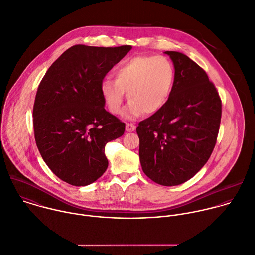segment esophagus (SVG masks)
Masks as SVG:
<instances>
[{"label":"esophagus","mask_w":255,"mask_h":255,"mask_svg":"<svg viewBox=\"0 0 255 255\" xmlns=\"http://www.w3.org/2000/svg\"><path fill=\"white\" fill-rule=\"evenodd\" d=\"M136 129V126L133 123H126V131L133 132Z\"/></svg>","instance_id":"1"}]
</instances>
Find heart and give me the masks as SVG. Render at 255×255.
<instances>
[{
    "label": "heart",
    "instance_id": "obj_1",
    "mask_svg": "<svg viewBox=\"0 0 255 255\" xmlns=\"http://www.w3.org/2000/svg\"><path fill=\"white\" fill-rule=\"evenodd\" d=\"M115 79L107 76L100 89L109 111L120 114L125 92L130 100L126 116L143 112L153 114L167 103L175 80L173 63L165 56L138 55L122 61L114 70Z\"/></svg>",
    "mask_w": 255,
    "mask_h": 255
}]
</instances>
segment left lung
<instances>
[{
  "instance_id": "left-lung-1",
  "label": "left lung",
  "mask_w": 255,
  "mask_h": 255,
  "mask_svg": "<svg viewBox=\"0 0 255 255\" xmlns=\"http://www.w3.org/2000/svg\"><path fill=\"white\" fill-rule=\"evenodd\" d=\"M175 67L171 95L159 111L136 129L145 175L167 187L193 178L217 143L222 100L206 71L186 54L165 51Z\"/></svg>"
}]
</instances>
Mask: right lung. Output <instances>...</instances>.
Returning <instances> with one entry per match:
<instances>
[{
  "label": "right lung",
  "mask_w": 255,
  "mask_h": 255,
  "mask_svg": "<svg viewBox=\"0 0 255 255\" xmlns=\"http://www.w3.org/2000/svg\"><path fill=\"white\" fill-rule=\"evenodd\" d=\"M131 48L73 45L38 85L32 110L35 143L51 172L69 185L99 179L108 167L105 145L124 134L125 123L104 109L100 85Z\"/></svg>",
  "instance_id": "obj_1"
}]
</instances>
